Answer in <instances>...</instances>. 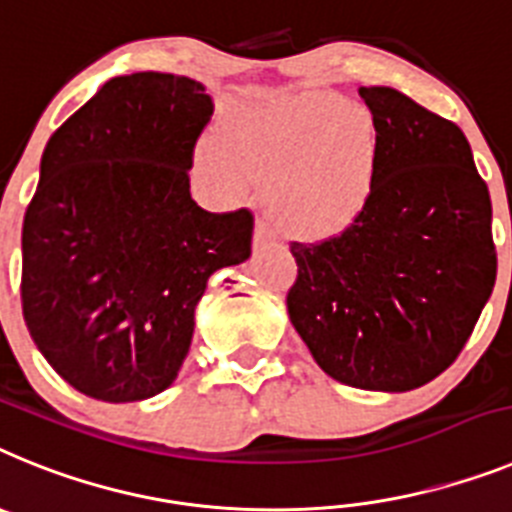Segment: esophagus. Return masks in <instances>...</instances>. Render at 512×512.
<instances>
[{"instance_id": "1", "label": "esophagus", "mask_w": 512, "mask_h": 512, "mask_svg": "<svg viewBox=\"0 0 512 512\" xmlns=\"http://www.w3.org/2000/svg\"><path fill=\"white\" fill-rule=\"evenodd\" d=\"M278 239V229L270 216H260L255 224V244H273Z\"/></svg>"}]
</instances>
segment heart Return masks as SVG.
Returning a JSON list of instances; mask_svg holds the SVG:
<instances>
[{
  "label": "heart",
  "mask_w": 512,
  "mask_h": 512,
  "mask_svg": "<svg viewBox=\"0 0 512 512\" xmlns=\"http://www.w3.org/2000/svg\"><path fill=\"white\" fill-rule=\"evenodd\" d=\"M219 154L206 151L211 175L270 185L288 226L330 234L363 211L379 172L381 133L371 110L332 92H301L242 115L221 131Z\"/></svg>",
  "instance_id": "obj_1"
}]
</instances>
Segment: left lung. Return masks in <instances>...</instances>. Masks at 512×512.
<instances>
[{
    "label": "left lung",
    "mask_w": 512,
    "mask_h": 512,
    "mask_svg": "<svg viewBox=\"0 0 512 512\" xmlns=\"http://www.w3.org/2000/svg\"><path fill=\"white\" fill-rule=\"evenodd\" d=\"M379 123L376 185L353 224L291 242L288 317L327 376L410 391L464 350L497 278L492 201L464 131L391 87H361Z\"/></svg>",
    "instance_id": "left-lung-1"
}]
</instances>
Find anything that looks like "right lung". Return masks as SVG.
I'll use <instances>...</instances> for the list:
<instances>
[{
    "label": "right lung",
    "instance_id": "obj_1",
    "mask_svg": "<svg viewBox=\"0 0 512 512\" xmlns=\"http://www.w3.org/2000/svg\"><path fill=\"white\" fill-rule=\"evenodd\" d=\"M211 115L201 82L139 71L102 84L48 139L22 221V317L87 397L167 389L208 278L250 257V208L211 213L190 198Z\"/></svg>",
    "mask_w": 512,
    "mask_h": 512
}]
</instances>
